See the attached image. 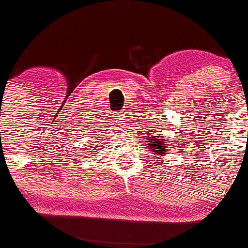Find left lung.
Segmentation results:
<instances>
[{"mask_svg": "<svg viewBox=\"0 0 248 248\" xmlns=\"http://www.w3.org/2000/svg\"><path fill=\"white\" fill-rule=\"evenodd\" d=\"M162 136H154L149 137L146 141V144L149 145V148L152 149L150 152H154V154L157 155H163L166 154V140H161Z\"/></svg>", "mask_w": 248, "mask_h": 248, "instance_id": "obj_1", "label": "left lung"}]
</instances>
